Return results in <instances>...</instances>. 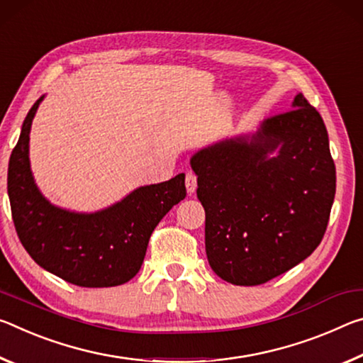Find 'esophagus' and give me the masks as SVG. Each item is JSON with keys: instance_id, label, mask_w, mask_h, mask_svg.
I'll use <instances>...</instances> for the list:
<instances>
[{"instance_id": "1", "label": "esophagus", "mask_w": 363, "mask_h": 363, "mask_svg": "<svg viewBox=\"0 0 363 363\" xmlns=\"http://www.w3.org/2000/svg\"><path fill=\"white\" fill-rule=\"evenodd\" d=\"M185 185H186L188 194H193L196 191V188H198V180H196V175L193 174V172H188V174H186Z\"/></svg>"}]
</instances>
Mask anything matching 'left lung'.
Here are the masks:
<instances>
[{
    "mask_svg": "<svg viewBox=\"0 0 363 363\" xmlns=\"http://www.w3.org/2000/svg\"><path fill=\"white\" fill-rule=\"evenodd\" d=\"M189 164L206 211L207 260L222 280L267 283L320 245L336 169L323 118L302 93L255 133L213 143Z\"/></svg>",
    "mask_w": 363,
    "mask_h": 363,
    "instance_id": "left-lung-1",
    "label": "left lung"
}]
</instances>
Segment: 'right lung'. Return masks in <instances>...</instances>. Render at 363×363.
I'll use <instances>...</instances> for the list:
<instances>
[{
    "label": "right lung",
    "mask_w": 363,
    "mask_h": 363,
    "mask_svg": "<svg viewBox=\"0 0 363 363\" xmlns=\"http://www.w3.org/2000/svg\"><path fill=\"white\" fill-rule=\"evenodd\" d=\"M28 111L8 167V196L17 236L40 267L83 288L118 286L141 269L151 233L172 207L185 199V174L133 189L118 203L91 213L51 204L35 183L28 159Z\"/></svg>",
    "instance_id": "1"
}]
</instances>
